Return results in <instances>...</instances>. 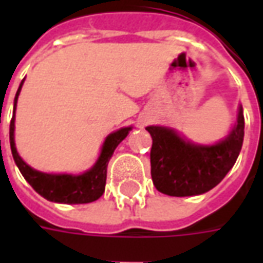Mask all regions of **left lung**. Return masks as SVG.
<instances>
[{
	"mask_svg": "<svg viewBox=\"0 0 263 263\" xmlns=\"http://www.w3.org/2000/svg\"><path fill=\"white\" fill-rule=\"evenodd\" d=\"M146 129L152 137L151 175L155 187L175 197L196 196L215 187L235 163L243 141L242 107L231 134L213 146L189 143L162 126Z\"/></svg>",
	"mask_w": 263,
	"mask_h": 263,
	"instance_id": "left-lung-1",
	"label": "left lung"
}]
</instances>
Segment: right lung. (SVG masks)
Wrapping results in <instances>:
<instances>
[{
	"label": "right lung",
	"mask_w": 263,
	"mask_h": 263,
	"mask_svg": "<svg viewBox=\"0 0 263 263\" xmlns=\"http://www.w3.org/2000/svg\"><path fill=\"white\" fill-rule=\"evenodd\" d=\"M22 83H21L14 100V117L16 100L20 96ZM14 117H12L11 124H9L11 152H12L15 163L22 173V176L25 177L26 182L29 183L37 193L49 201L65 204L91 203V201H96L97 198L103 196L104 189H105V180H107V166H108L109 159L114 154L115 148L118 146V143L129 134L131 128H121L114 134L108 135L105 142H104L103 151H101L97 163L86 173L79 175V176L48 175V173L33 171L31 166L26 165L25 162L20 158L14 142Z\"/></svg>",
	"instance_id": "1"
}]
</instances>
